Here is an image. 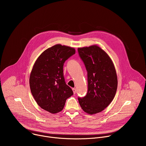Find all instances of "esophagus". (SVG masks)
I'll list each match as a JSON object with an SVG mask.
<instances>
[{
	"label": "esophagus",
	"mask_w": 146,
	"mask_h": 146,
	"mask_svg": "<svg viewBox=\"0 0 146 146\" xmlns=\"http://www.w3.org/2000/svg\"><path fill=\"white\" fill-rule=\"evenodd\" d=\"M72 90H73V94H76V89L75 88H73L72 89Z\"/></svg>",
	"instance_id": "esophagus-1"
}]
</instances>
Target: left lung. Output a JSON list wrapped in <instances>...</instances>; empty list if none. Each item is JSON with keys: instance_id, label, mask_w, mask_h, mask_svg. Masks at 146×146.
<instances>
[{"instance_id": "left-lung-1", "label": "left lung", "mask_w": 146, "mask_h": 146, "mask_svg": "<svg viewBox=\"0 0 146 146\" xmlns=\"http://www.w3.org/2000/svg\"><path fill=\"white\" fill-rule=\"evenodd\" d=\"M88 76V92L78 102L83 111L92 115L102 111L113 100L117 89V76L109 55L98 45L78 48Z\"/></svg>"}]
</instances>
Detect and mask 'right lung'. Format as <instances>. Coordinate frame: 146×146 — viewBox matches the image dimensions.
<instances>
[{"mask_svg":"<svg viewBox=\"0 0 146 146\" xmlns=\"http://www.w3.org/2000/svg\"><path fill=\"white\" fill-rule=\"evenodd\" d=\"M75 52L74 48L55 44L41 53L33 65L29 77L31 93L37 105L50 113L63 110L73 94L65 81L63 67Z\"/></svg>","mask_w":146,"mask_h":146,"instance_id":"obj_1","label":"right lung"}]
</instances>
